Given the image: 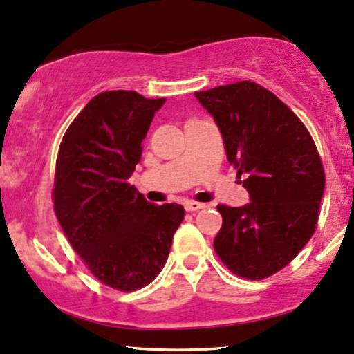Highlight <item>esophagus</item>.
<instances>
[{"label":"esophagus","mask_w":354,"mask_h":354,"mask_svg":"<svg viewBox=\"0 0 354 354\" xmlns=\"http://www.w3.org/2000/svg\"><path fill=\"white\" fill-rule=\"evenodd\" d=\"M203 207H204L203 203H196V201H186L185 203V209L188 212L199 211V209H203Z\"/></svg>","instance_id":"1"}]
</instances>
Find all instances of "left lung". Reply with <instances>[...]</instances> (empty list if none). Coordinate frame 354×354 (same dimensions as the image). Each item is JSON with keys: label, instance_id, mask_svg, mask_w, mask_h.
Listing matches in <instances>:
<instances>
[{"label": "left lung", "instance_id": "8db88e82", "mask_svg": "<svg viewBox=\"0 0 354 354\" xmlns=\"http://www.w3.org/2000/svg\"><path fill=\"white\" fill-rule=\"evenodd\" d=\"M194 95L219 127L250 198L241 207L219 204L214 250L234 274L266 279L313 236L325 189L320 155L300 118L262 85L242 80Z\"/></svg>", "mask_w": 354, "mask_h": 354}]
</instances>
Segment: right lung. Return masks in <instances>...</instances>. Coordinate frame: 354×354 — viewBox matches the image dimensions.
<instances>
[{
    "mask_svg": "<svg viewBox=\"0 0 354 354\" xmlns=\"http://www.w3.org/2000/svg\"><path fill=\"white\" fill-rule=\"evenodd\" d=\"M165 99L102 92L64 135L54 211L71 245L100 282L122 292L155 280L185 218L181 204L155 206L129 185L142 142Z\"/></svg>",
    "mask_w": 354,
    "mask_h": 354,
    "instance_id": "add662e5",
    "label": "right lung"
}]
</instances>
